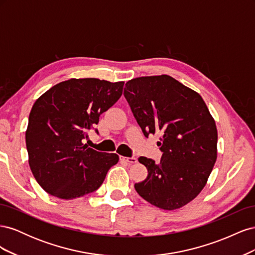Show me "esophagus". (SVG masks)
<instances>
[{"label": "esophagus", "mask_w": 255, "mask_h": 255, "mask_svg": "<svg viewBox=\"0 0 255 255\" xmlns=\"http://www.w3.org/2000/svg\"><path fill=\"white\" fill-rule=\"evenodd\" d=\"M120 160L121 161H125V163L128 164V165H132L136 163V158L135 157H125V156H120Z\"/></svg>", "instance_id": "esophagus-1"}]
</instances>
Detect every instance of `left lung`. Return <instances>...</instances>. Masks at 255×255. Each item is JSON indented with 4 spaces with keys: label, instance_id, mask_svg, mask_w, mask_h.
I'll list each match as a JSON object with an SVG mask.
<instances>
[{
    "label": "left lung",
    "instance_id": "1",
    "mask_svg": "<svg viewBox=\"0 0 255 255\" xmlns=\"http://www.w3.org/2000/svg\"><path fill=\"white\" fill-rule=\"evenodd\" d=\"M125 97L144 136L161 134L159 163L138 158L148 176L135 184L136 191L166 211L186 205L204 188L217 159V128L202 97L166 74L128 81Z\"/></svg>",
    "mask_w": 255,
    "mask_h": 255
}]
</instances>
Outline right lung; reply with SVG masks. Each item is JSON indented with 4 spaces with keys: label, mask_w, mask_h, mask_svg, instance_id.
Returning <instances> with one entry per match:
<instances>
[{
    "label": "right lung",
    "mask_w": 255,
    "mask_h": 255,
    "mask_svg": "<svg viewBox=\"0 0 255 255\" xmlns=\"http://www.w3.org/2000/svg\"><path fill=\"white\" fill-rule=\"evenodd\" d=\"M125 82L70 79L54 85L36 100L25 132L28 164L48 194L72 200L97 190L116 153L98 152L84 143L99 117L118 101Z\"/></svg>",
    "instance_id": "obj_1"
}]
</instances>
